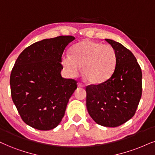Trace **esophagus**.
Instances as JSON below:
<instances>
[{
    "instance_id": "34e87169",
    "label": "esophagus",
    "mask_w": 155,
    "mask_h": 155,
    "mask_svg": "<svg viewBox=\"0 0 155 155\" xmlns=\"http://www.w3.org/2000/svg\"><path fill=\"white\" fill-rule=\"evenodd\" d=\"M78 86L79 87H84V85L82 83H78Z\"/></svg>"
}]
</instances>
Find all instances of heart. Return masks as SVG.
I'll return each instance as SVG.
<instances>
[{"label":"heart","mask_w":155,"mask_h":155,"mask_svg":"<svg viewBox=\"0 0 155 155\" xmlns=\"http://www.w3.org/2000/svg\"><path fill=\"white\" fill-rule=\"evenodd\" d=\"M117 54L110 45L85 39L74 45L71 54L62 57V64L72 77L80 74L83 68L84 78L91 85H101L108 81L115 70Z\"/></svg>","instance_id":"1"}]
</instances>
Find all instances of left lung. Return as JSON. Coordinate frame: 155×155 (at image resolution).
Returning a JSON list of instances; mask_svg holds the SVG:
<instances>
[{"label": "left lung", "instance_id": "8db88e82", "mask_svg": "<svg viewBox=\"0 0 155 155\" xmlns=\"http://www.w3.org/2000/svg\"><path fill=\"white\" fill-rule=\"evenodd\" d=\"M105 40L116 51V66L106 82L86 87V106L95 123L106 127H116L135 114L142 97V73L131 51L118 41Z\"/></svg>", "mask_w": 155, "mask_h": 155}]
</instances>
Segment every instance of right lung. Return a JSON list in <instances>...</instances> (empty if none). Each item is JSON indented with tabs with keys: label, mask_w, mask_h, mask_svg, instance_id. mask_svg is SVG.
<instances>
[{
	"label": "right lung",
	"mask_w": 155,
	"mask_h": 155,
	"mask_svg": "<svg viewBox=\"0 0 155 155\" xmlns=\"http://www.w3.org/2000/svg\"><path fill=\"white\" fill-rule=\"evenodd\" d=\"M74 39L60 36L37 41L15 62L10 77L11 97L23 121L34 129L57 127L77 88V82L61 75L63 51Z\"/></svg>",
	"instance_id": "add662e5"
}]
</instances>
